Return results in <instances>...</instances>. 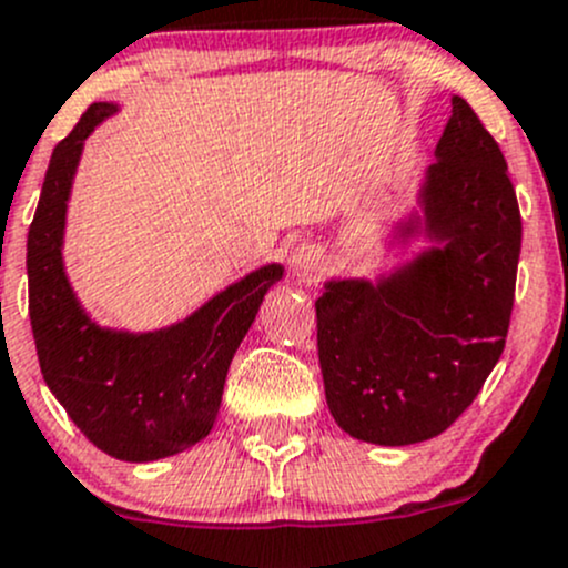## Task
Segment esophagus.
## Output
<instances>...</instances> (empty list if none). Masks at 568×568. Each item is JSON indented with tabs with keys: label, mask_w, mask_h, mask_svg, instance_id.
<instances>
[{
	"label": "esophagus",
	"mask_w": 568,
	"mask_h": 568,
	"mask_svg": "<svg viewBox=\"0 0 568 568\" xmlns=\"http://www.w3.org/2000/svg\"><path fill=\"white\" fill-rule=\"evenodd\" d=\"M325 267H327V260H325V254L320 245L303 243L292 251L290 271H292V276L301 278V282H306V284L317 282V278L325 273Z\"/></svg>",
	"instance_id": "obj_1"
}]
</instances>
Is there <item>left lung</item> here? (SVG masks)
Here are the masks:
<instances>
[{"instance_id":"left-lung-1","label":"left lung","mask_w":568,"mask_h":568,"mask_svg":"<svg viewBox=\"0 0 568 568\" xmlns=\"http://www.w3.org/2000/svg\"><path fill=\"white\" fill-rule=\"evenodd\" d=\"M418 210L394 237L429 241L377 282L333 278L317 297V349L333 420L358 440L410 446L446 432L506 347L523 219L498 142L452 98Z\"/></svg>"}]
</instances>
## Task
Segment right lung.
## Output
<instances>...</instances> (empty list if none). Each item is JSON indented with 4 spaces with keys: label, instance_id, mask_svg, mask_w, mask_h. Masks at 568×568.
<instances>
[{
    "label": "right lung",
    "instance_id": "add662e5",
    "mask_svg": "<svg viewBox=\"0 0 568 568\" xmlns=\"http://www.w3.org/2000/svg\"><path fill=\"white\" fill-rule=\"evenodd\" d=\"M116 111L92 103L51 155L27 237L29 320L45 385L87 440L114 459L155 462L210 435L235 349L284 267L251 271L161 331L98 325L68 282L62 243L84 139Z\"/></svg>",
    "mask_w": 568,
    "mask_h": 568
}]
</instances>
